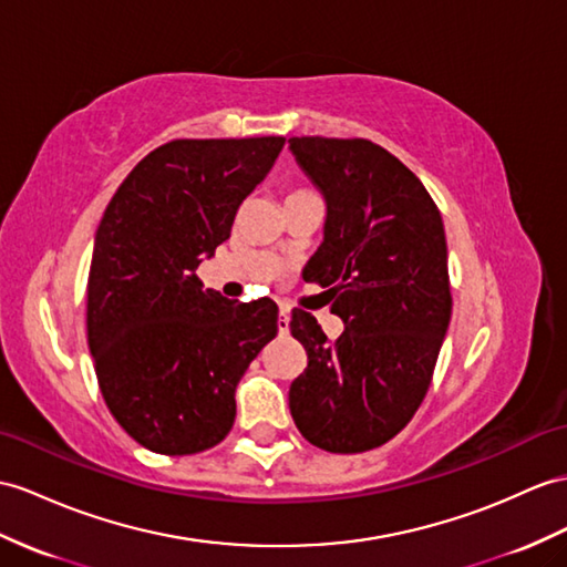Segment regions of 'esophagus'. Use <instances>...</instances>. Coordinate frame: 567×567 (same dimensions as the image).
Returning a JSON list of instances; mask_svg holds the SVG:
<instances>
[{
  "instance_id": "34e87169",
  "label": "esophagus",
  "mask_w": 567,
  "mask_h": 567,
  "mask_svg": "<svg viewBox=\"0 0 567 567\" xmlns=\"http://www.w3.org/2000/svg\"><path fill=\"white\" fill-rule=\"evenodd\" d=\"M276 327H279L281 334H286L288 327H291V317H288V310H286V308H281V312H279V320H276Z\"/></svg>"
}]
</instances>
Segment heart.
Wrapping results in <instances>:
<instances>
[{
	"label": "heart",
	"mask_w": 567,
	"mask_h": 567,
	"mask_svg": "<svg viewBox=\"0 0 567 567\" xmlns=\"http://www.w3.org/2000/svg\"><path fill=\"white\" fill-rule=\"evenodd\" d=\"M298 195H308V192H293V195H291V197H298Z\"/></svg>",
	"instance_id": "1"
}]
</instances>
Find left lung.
Returning <instances> with one entry per match:
<instances>
[{
  "instance_id": "8db88e82",
  "label": "left lung",
  "mask_w": 567,
  "mask_h": 567,
  "mask_svg": "<svg viewBox=\"0 0 567 567\" xmlns=\"http://www.w3.org/2000/svg\"><path fill=\"white\" fill-rule=\"evenodd\" d=\"M288 148L327 204L324 240L302 279L329 288L343 320L329 341L306 310L291 334L308 368L288 409L315 447H380L411 421L447 334L452 296L443 216L421 179L368 140L293 136Z\"/></svg>"
}]
</instances>
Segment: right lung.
<instances>
[{"label":"right lung","instance_id":"1","mask_svg":"<svg viewBox=\"0 0 567 567\" xmlns=\"http://www.w3.org/2000/svg\"><path fill=\"white\" fill-rule=\"evenodd\" d=\"M284 136L175 140L124 177L95 230L86 329L115 421L151 452H204L236 421V388L279 308L204 288L197 267L230 238Z\"/></svg>","mask_w":567,"mask_h":567}]
</instances>
